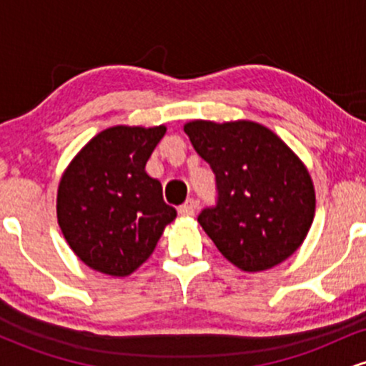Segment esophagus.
I'll return each mask as SVG.
<instances>
[{
  "label": "esophagus",
  "mask_w": 366,
  "mask_h": 366,
  "mask_svg": "<svg viewBox=\"0 0 366 366\" xmlns=\"http://www.w3.org/2000/svg\"><path fill=\"white\" fill-rule=\"evenodd\" d=\"M196 209H197L196 201L194 199H187L186 203L180 204V207H179V213H180V215H184V217H192L196 213Z\"/></svg>",
  "instance_id": "obj_1"
}]
</instances>
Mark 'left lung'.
Segmentation results:
<instances>
[{
  "instance_id": "left-lung-1",
  "label": "left lung",
  "mask_w": 366,
  "mask_h": 366,
  "mask_svg": "<svg viewBox=\"0 0 366 366\" xmlns=\"http://www.w3.org/2000/svg\"><path fill=\"white\" fill-rule=\"evenodd\" d=\"M196 153L212 167L217 204L197 217L230 263L262 272L303 244L315 217V187L292 149L249 120L184 125Z\"/></svg>"
}]
</instances>
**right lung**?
I'll list each match as a JSON object with an SVG mask.
<instances>
[{
    "instance_id": "add662e5",
    "label": "right lung",
    "mask_w": 366,
    "mask_h": 366,
    "mask_svg": "<svg viewBox=\"0 0 366 366\" xmlns=\"http://www.w3.org/2000/svg\"><path fill=\"white\" fill-rule=\"evenodd\" d=\"M165 125H117L94 136L63 172L56 215L63 237L92 270L127 277L177 217L144 167Z\"/></svg>"
}]
</instances>
